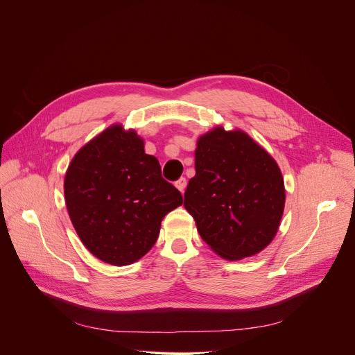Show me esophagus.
Returning a JSON list of instances; mask_svg holds the SVG:
<instances>
[{
    "label": "esophagus",
    "instance_id": "1",
    "mask_svg": "<svg viewBox=\"0 0 355 355\" xmlns=\"http://www.w3.org/2000/svg\"><path fill=\"white\" fill-rule=\"evenodd\" d=\"M175 187L181 191V193H184V191H185V188H187V180H185V177H181L178 181H175Z\"/></svg>",
    "mask_w": 355,
    "mask_h": 355
}]
</instances>
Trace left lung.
<instances>
[{
	"instance_id": "left-lung-1",
	"label": "left lung",
	"mask_w": 355,
	"mask_h": 355,
	"mask_svg": "<svg viewBox=\"0 0 355 355\" xmlns=\"http://www.w3.org/2000/svg\"><path fill=\"white\" fill-rule=\"evenodd\" d=\"M184 207L207 244L226 260L257 254L274 239L285 204L282 174L267 151L240 130L200 136Z\"/></svg>"
}]
</instances>
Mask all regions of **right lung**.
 <instances>
[{"label":"right lung","instance_id":"right-lung-1","mask_svg":"<svg viewBox=\"0 0 355 355\" xmlns=\"http://www.w3.org/2000/svg\"><path fill=\"white\" fill-rule=\"evenodd\" d=\"M71 223L92 254L112 266L137 261L155 245L163 218L182 204L143 140L115 125L87 143L64 178Z\"/></svg>","mask_w":355,"mask_h":355}]
</instances>
